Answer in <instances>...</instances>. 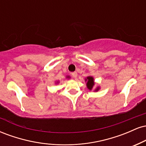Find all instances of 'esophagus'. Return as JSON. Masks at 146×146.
<instances>
[{"instance_id":"34e87169","label":"esophagus","mask_w":146,"mask_h":146,"mask_svg":"<svg viewBox=\"0 0 146 146\" xmlns=\"http://www.w3.org/2000/svg\"><path fill=\"white\" fill-rule=\"evenodd\" d=\"M71 75L73 78H76L77 76H78V73H77V72H73V73H71Z\"/></svg>"}]
</instances>
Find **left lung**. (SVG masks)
<instances>
[{
	"label": "left lung",
	"mask_w": 146,
	"mask_h": 146,
	"mask_svg": "<svg viewBox=\"0 0 146 146\" xmlns=\"http://www.w3.org/2000/svg\"><path fill=\"white\" fill-rule=\"evenodd\" d=\"M85 82H86V86L90 90L93 89V86H94L95 82H94V78L91 76H88L85 79ZM100 89V87H97L96 89L95 90V91H98Z\"/></svg>",
	"instance_id": "1"
}]
</instances>
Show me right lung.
<instances>
[{
  "label": "right lung",
  "mask_w": 146,
  "mask_h": 146,
  "mask_svg": "<svg viewBox=\"0 0 146 146\" xmlns=\"http://www.w3.org/2000/svg\"><path fill=\"white\" fill-rule=\"evenodd\" d=\"M70 78L69 76H67V77H66V78ZM57 83H58V82H57Z\"/></svg>",
  "instance_id": "obj_1"
}]
</instances>
